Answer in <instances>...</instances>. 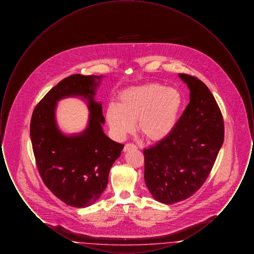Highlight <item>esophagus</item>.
<instances>
[{"mask_svg": "<svg viewBox=\"0 0 254 254\" xmlns=\"http://www.w3.org/2000/svg\"><path fill=\"white\" fill-rule=\"evenodd\" d=\"M131 149H137V146L134 145V144H130V143L126 144L125 146H124V151H125V152H127V151H128V150H131Z\"/></svg>", "mask_w": 254, "mask_h": 254, "instance_id": "1", "label": "esophagus"}]
</instances>
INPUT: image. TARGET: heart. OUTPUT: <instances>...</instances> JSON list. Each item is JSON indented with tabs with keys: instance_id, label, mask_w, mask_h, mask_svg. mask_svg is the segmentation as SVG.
<instances>
[{
	"instance_id": "b5f03b06",
	"label": "heart",
	"mask_w": 254,
	"mask_h": 254,
	"mask_svg": "<svg viewBox=\"0 0 254 254\" xmlns=\"http://www.w3.org/2000/svg\"><path fill=\"white\" fill-rule=\"evenodd\" d=\"M181 106L182 96L177 89L146 84L123 92L119 106L109 105L106 116L118 139L132 132L137 123L140 134L148 141L158 142L173 129Z\"/></svg>"
}]
</instances>
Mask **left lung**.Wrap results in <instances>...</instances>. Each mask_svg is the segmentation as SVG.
Returning a JSON list of instances; mask_svg holds the SVG:
<instances>
[{
	"label": "left lung",
	"instance_id": "8db88e82",
	"mask_svg": "<svg viewBox=\"0 0 254 254\" xmlns=\"http://www.w3.org/2000/svg\"><path fill=\"white\" fill-rule=\"evenodd\" d=\"M190 101L173 129L144 150L145 182L152 196L171 205L192 196L205 183L224 142L217 103L198 78L179 73Z\"/></svg>",
	"mask_w": 254,
	"mask_h": 254
}]
</instances>
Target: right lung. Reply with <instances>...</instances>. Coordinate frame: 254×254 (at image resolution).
Segmentation results:
<instances>
[{
  "label": "right lung",
  "instance_id": "obj_1",
  "mask_svg": "<svg viewBox=\"0 0 254 254\" xmlns=\"http://www.w3.org/2000/svg\"><path fill=\"white\" fill-rule=\"evenodd\" d=\"M102 77L74 74L64 78L40 101L30 121L32 148L42 180L62 202L73 207L96 202L124 148L103 130L102 105L94 101ZM70 96L87 100L90 121L83 133L67 136L57 127L55 109L58 100Z\"/></svg>",
  "mask_w": 254,
  "mask_h": 254
}]
</instances>
